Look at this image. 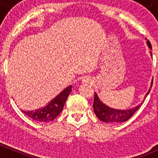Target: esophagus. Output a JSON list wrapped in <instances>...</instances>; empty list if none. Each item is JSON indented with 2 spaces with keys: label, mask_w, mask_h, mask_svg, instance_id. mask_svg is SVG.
Segmentation results:
<instances>
[{
  "label": "esophagus",
  "mask_w": 158,
  "mask_h": 158,
  "mask_svg": "<svg viewBox=\"0 0 158 158\" xmlns=\"http://www.w3.org/2000/svg\"><path fill=\"white\" fill-rule=\"evenodd\" d=\"M91 82H92V80L89 77H85L82 79V83L84 84H91Z\"/></svg>",
  "instance_id": "obj_1"
}]
</instances>
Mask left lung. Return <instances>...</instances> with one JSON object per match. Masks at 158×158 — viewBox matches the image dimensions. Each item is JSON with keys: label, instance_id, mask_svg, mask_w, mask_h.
Wrapping results in <instances>:
<instances>
[{"label": "left lung", "instance_id": "8db88e82", "mask_svg": "<svg viewBox=\"0 0 158 158\" xmlns=\"http://www.w3.org/2000/svg\"><path fill=\"white\" fill-rule=\"evenodd\" d=\"M147 40V39H146ZM147 44L149 47V49H152V47H151V44L150 43L149 40L147 41ZM150 53H151V56H152V54L151 52L150 51ZM153 84V80L151 82V88ZM151 89H149L148 92L146 93L144 98L147 97V95L149 94ZM143 104V102L139 104L138 106H135V107L132 108L130 109H126V110H120V109H112V108H110L108 106H106V104L102 102L101 100L98 98V95L95 92V97H94V102H93V109L94 112L96 114L97 117L100 119L102 122H106V123H121V122H124L128 121L131 117L134 114V113L137 111L140 107H141V105Z\"/></svg>", "mask_w": 158, "mask_h": 158}]
</instances>
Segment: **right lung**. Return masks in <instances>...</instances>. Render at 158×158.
Listing matches in <instances>:
<instances>
[{"label": "right lung", "mask_w": 158, "mask_h": 158, "mask_svg": "<svg viewBox=\"0 0 158 158\" xmlns=\"http://www.w3.org/2000/svg\"><path fill=\"white\" fill-rule=\"evenodd\" d=\"M71 92L72 85H69L51 100L45 107L30 111H22L28 117L36 122H49L53 121L62 112L66 99Z\"/></svg>", "instance_id": "add662e5"}]
</instances>
